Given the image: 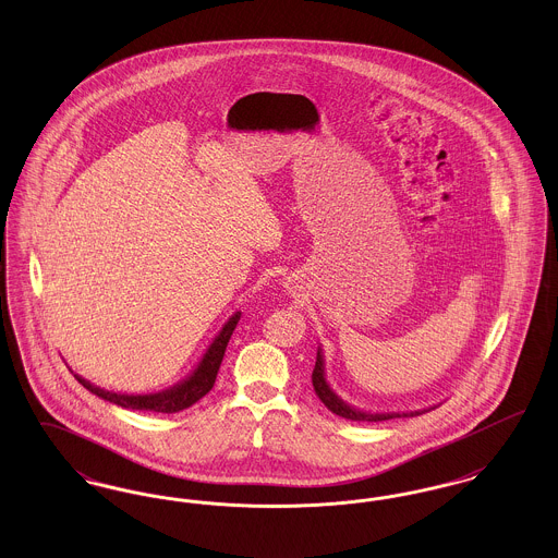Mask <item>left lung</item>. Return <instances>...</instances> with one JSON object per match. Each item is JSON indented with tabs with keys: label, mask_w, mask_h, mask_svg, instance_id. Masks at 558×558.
Masks as SVG:
<instances>
[{
	"label": "left lung",
	"mask_w": 558,
	"mask_h": 558,
	"mask_svg": "<svg viewBox=\"0 0 558 558\" xmlns=\"http://www.w3.org/2000/svg\"><path fill=\"white\" fill-rule=\"evenodd\" d=\"M312 383H314V389H316V396L319 401L337 416H343L347 421H357V423H380V421H391V418H405V416H418V414H425L428 410L437 408V405H430L425 410H410V412H364L360 408H353L349 405L347 401L339 398L328 380H326V371H324V353L318 347V357H316V366L312 372Z\"/></svg>",
	"instance_id": "left-lung-1"
}]
</instances>
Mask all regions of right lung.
<instances>
[{
    "mask_svg": "<svg viewBox=\"0 0 558 558\" xmlns=\"http://www.w3.org/2000/svg\"><path fill=\"white\" fill-rule=\"evenodd\" d=\"M239 319L240 312H236L232 318L223 324V328L213 339V343L205 351L203 360L198 362V366L194 368L190 376H186L184 380H180L178 385H173V387H169L165 391H159V393H148V396L112 393V391H107V389H100V387L92 385L89 380H85L80 374H75V378L80 380L87 391H92L94 396H98V398H102L105 401H110V403H117L121 408H128V410H144V412H160V414H173V412L186 410L192 403H196L198 399L205 398L211 391L215 378H217V371H219L223 353H226V347H228V341H230Z\"/></svg>",
    "mask_w": 558,
    "mask_h": 558,
    "instance_id": "right-lung-1",
    "label": "right lung"
}]
</instances>
